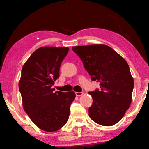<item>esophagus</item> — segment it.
Segmentation results:
<instances>
[{
	"mask_svg": "<svg viewBox=\"0 0 149 149\" xmlns=\"http://www.w3.org/2000/svg\"><path fill=\"white\" fill-rule=\"evenodd\" d=\"M83 94H84V93L83 92H76L75 93V95H76L77 97H80V96H81Z\"/></svg>",
	"mask_w": 149,
	"mask_h": 149,
	"instance_id": "34e87169",
	"label": "esophagus"
}]
</instances>
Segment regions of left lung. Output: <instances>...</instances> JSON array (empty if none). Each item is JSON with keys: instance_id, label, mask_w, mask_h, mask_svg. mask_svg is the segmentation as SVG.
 Listing matches in <instances>:
<instances>
[{"instance_id": "8db88e82", "label": "left lung", "mask_w": 149, "mask_h": 149, "mask_svg": "<svg viewBox=\"0 0 149 149\" xmlns=\"http://www.w3.org/2000/svg\"><path fill=\"white\" fill-rule=\"evenodd\" d=\"M93 81L100 82V90L89 92L93 104L91 119L98 124L111 126L125 115L132 100L133 78L123 57L103 44L73 47Z\"/></svg>"}]
</instances>
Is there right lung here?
<instances>
[{"instance_id": "obj_1", "label": "right lung", "mask_w": 149, "mask_h": 149, "mask_svg": "<svg viewBox=\"0 0 149 149\" xmlns=\"http://www.w3.org/2000/svg\"><path fill=\"white\" fill-rule=\"evenodd\" d=\"M68 47H40L25 62L19 81L22 105L34 124L45 132H56L68 120L74 91L54 92L60 64Z\"/></svg>"}]
</instances>
